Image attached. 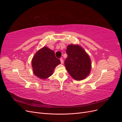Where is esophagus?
I'll list each match as a JSON object with an SVG mask.
<instances>
[{
	"label": "esophagus",
	"mask_w": 122,
	"mask_h": 122,
	"mask_svg": "<svg viewBox=\"0 0 122 122\" xmlns=\"http://www.w3.org/2000/svg\"><path fill=\"white\" fill-rule=\"evenodd\" d=\"M60 61H61V64H62L64 63V61H63V59H62V58H60Z\"/></svg>",
	"instance_id": "obj_1"
}]
</instances>
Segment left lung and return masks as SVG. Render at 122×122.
Listing matches in <instances>:
<instances>
[{"label":"left lung","instance_id":"left-lung-1","mask_svg":"<svg viewBox=\"0 0 122 122\" xmlns=\"http://www.w3.org/2000/svg\"><path fill=\"white\" fill-rule=\"evenodd\" d=\"M66 52L68 57L65 66L69 74L77 81L86 78L92 69L91 58L86 51L78 44H70L67 46Z\"/></svg>","mask_w":122,"mask_h":122}]
</instances>
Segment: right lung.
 I'll return each mask as SVG.
<instances>
[{"mask_svg": "<svg viewBox=\"0 0 122 122\" xmlns=\"http://www.w3.org/2000/svg\"><path fill=\"white\" fill-rule=\"evenodd\" d=\"M61 61L55 56V53L44 46L36 53L31 60L32 71L38 78L45 80L53 74L54 69Z\"/></svg>", "mask_w": 122, "mask_h": 122, "instance_id": "right-lung-1", "label": "right lung"}]
</instances>
